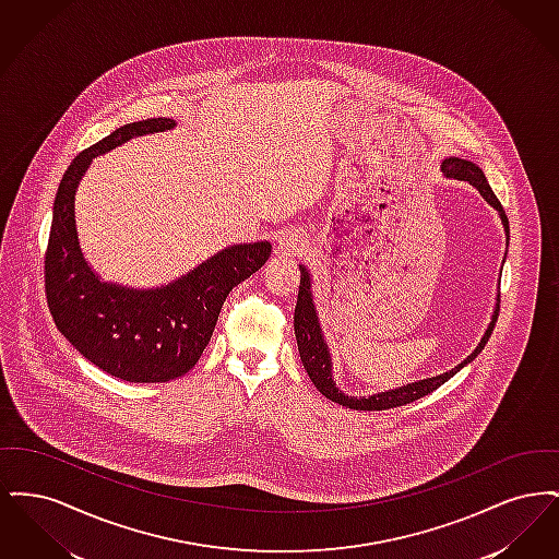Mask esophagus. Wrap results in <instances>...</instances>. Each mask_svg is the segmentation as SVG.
Masks as SVG:
<instances>
[{"label": "esophagus", "mask_w": 559, "mask_h": 559, "mask_svg": "<svg viewBox=\"0 0 559 559\" xmlns=\"http://www.w3.org/2000/svg\"><path fill=\"white\" fill-rule=\"evenodd\" d=\"M306 247V240L299 235V233H283L278 240H276V251L283 253V255H299Z\"/></svg>", "instance_id": "34e87169"}]
</instances>
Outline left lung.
Segmentation results:
<instances>
[{
    "mask_svg": "<svg viewBox=\"0 0 559 559\" xmlns=\"http://www.w3.org/2000/svg\"><path fill=\"white\" fill-rule=\"evenodd\" d=\"M442 171L447 178H454V180H465L472 187L479 190V194L499 212L501 222L509 233V219H507L506 212L501 201L497 199V194L492 192L490 185L484 178V171L479 169L476 163L472 160L459 159V157H449L442 160ZM301 278H299V293H297V304H295V314H293V329H295V340H297V349L301 356V365L308 372V377L312 379V383L317 385L320 394L324 399L333 400L342 406L354 408V411H385V408H396V406H404L411 404L415 400L424 399L427 394H431L433 390H438L442 383H447L452 374L461 371L467 362H472L479 352L486 346V342L490 340V333L495 329V322L499 317V306L492 314V320L481 337L478 347L461 362L456 365L452 371L429 377V379H421L415 383H408L399 390H390V392H381V394H372L369 399H354V396H346L335 383H333V371H331V354L329 347L324 344L322 331H320L319 317L314 310V299H312V292H310V272L304 266H299Z\"/></svg>",
    "mask_w": 559,
    "mask_h": 559,
    "instance_id": "obj_1",
    "label": "left lung"
}]
</instances>
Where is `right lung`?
I'll use <instances>...</instances> for the list:
<instances>
[{"label": "right lung", "instance_id": "obj_1", "mask_svg": "<svg viewBox=\"0 0 559 559\" xmlns=\"http://www.w3.org/2000/svg\"><path fill=\"white\" fill-rule=\"evenodd\" d=\"M174 126L159 117L115 130L73 159L53 201L44 266L53 322L81 356L132 383H163L190 371L212 340L228 293L264 266L272 251L267 240L235 245L182 278L142 292L105 283L87 266L75 228V190L87 165L133 135Z\"/></svg>", "mask_w": 559, "mask_h": 559}]
</instances>
